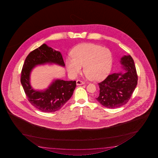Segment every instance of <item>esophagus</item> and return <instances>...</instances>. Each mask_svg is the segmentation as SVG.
<instances>
[{"label": "esophagus", "mask_w": 158, "mask_h": 158, "mask_svg": "<svg viewBox=\"0 0 158 158\" xmlns=\"http://www.w3.org/2000/svg\"><path fill=\"white\" fill-rule=\"evenodd\" d=\"M84 84H85V82L82 81H81L80 80L76 81V85H84Z\"/></svg>", "instance_id": "34e87169"}]
</instances>
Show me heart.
Here are the masks:
<instances>
[{
  "instance_id": "obj_1",
  "label": "heart",
  "mask_w": 158,
  "mask_h": 158,
  "mask_svg": "<svg viewBox=\"0 0 158 158\" xmlns=\"http://www.w3.org/2000/svg\"><path fill=\"white\" fill-rule=\"evenodd\" d=\"M72 58L66 60L67 71L76 76L80 72L81 66L89 80L103 79L111 70L113 56L111 51L101 46L94 44H84L78 46L72 52Z\"/></svg>"
}]
</instances>
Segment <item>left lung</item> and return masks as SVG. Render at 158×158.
<instances>
[{
	"label": "left lung",
	"instance_id": "8db88e82",
	"mask_svg": "<svg viewBox=\"0 0 158 158\" xmlns=\"http://www.w3.org/2000/svg\"><path fill=\"white\" fill-rule=\"evenodd\" d=\"M120 62L126 72L111 73L98 83L99 94L96 99L104 107L114 108L126 104L137 85L138 75L131 56H123Z\"/></svg>",
	"mask_w": 158,
	"mask_h": 158
}]
</instances>
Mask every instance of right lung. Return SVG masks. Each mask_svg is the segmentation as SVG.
Here are the masks:
<instances>
[{"instance_id": "1", "label": "right lung", "mask_w": 158, "mask_h": 158, "mask_svg": "<svg viewBox=\"0 0 158 158\" xmlns=\"http://www.w3.org/2000/svg\"><path fill=\"white\" fill-rule=\"evenodd\" d=\"M46 63L64 66L61 53L44 44L27 56L22 69L20 81L27 100L33 106L44 112H54L70 99L76 86V81L57 80L45 91L34 90L30 84V72L36 65Z\"/></svg>"}]
</instances>
